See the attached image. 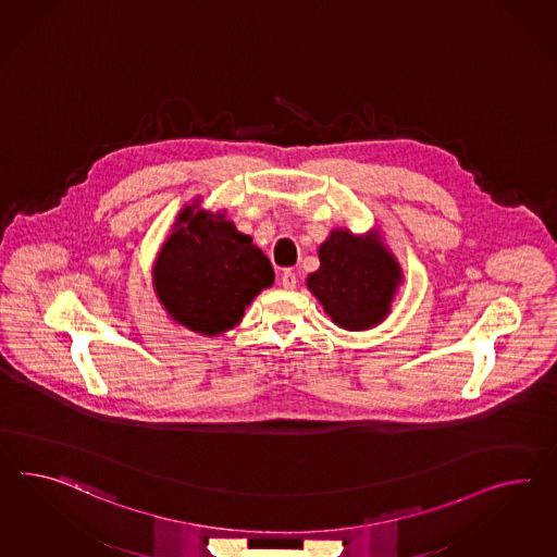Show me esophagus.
Listing matches in <instances>:
<instances>
[{
  "mask_svg": "<svg viewBox=\"0 0 557 557\" xmlns=\"http://www.w3.org/2000/svg\"><path fill=\"white\" fill-rule=\"evenodd\" d=\"M281 285H283V288H286V290H293V288L297 286V274L293 271L283 272V276H281Z\"/></svg>",
  "mask_w": 557,
  "mask_h": 557,
  "instance_id": "34e87169",
  "label": "esophagus"
}]
</instances>
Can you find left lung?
<instances>
[{
	"label": "left lung",
	"mask_w": 557,
	"mask_h": 557,
	"mask_svg": "<svg viewBox=\"0 0 557 557\" xmlns=\"http://www.w3.org/2000/svg\"><path fill=\"white\" fill-rule=\"evenodd\" d=\"M319 271L307 276V288L337 327L366 331L384 321L404 281V272L377 230L357 236L331 230L319 246Z\"/></svg>",
	"instance_id": "1"
}]
</instances>
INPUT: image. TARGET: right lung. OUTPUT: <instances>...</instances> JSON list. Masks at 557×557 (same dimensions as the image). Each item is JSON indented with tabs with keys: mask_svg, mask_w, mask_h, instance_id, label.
I'll return each instance as SVG.
<instances>
[{
	"mask_svg": "<svg viewBox=\"0 0 557 557\" xmlns=\"http://www.w3.org/2000/svg\"><path fill=\"white\" fill-rule=\"evenodd\" d=\"M200 198L173 222L153 262V290L177 325L215 337L243 321L244 309L274 283L271 260L238 232L226 212Z\"/></svg>",
	"mask_w": 557,
	"mask_h": 557,
	"instance_id": "obj_1",
	"label": "right lung"
}]
</instances>
